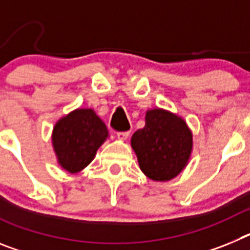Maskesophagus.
Segmentation results:
<instances>
[{
  "label": "esophagus",
  "instance_id": "obj_1",
  "mask_svg": "<svg viewBox=\"0 0 250 250\" xmlns=\"http://www.w3.org/2000/svg\"><path fill=\"white\" fill-rule=\"evenodd\" d=\"M130 135V131H118L116 136H118L119 140H126Z\"/></svg>",
  "mask_w": 250,
  "mask_h": 250
}]
</instances>
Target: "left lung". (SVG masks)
Wrapping results in <instances>:
<instances>
[{
	"mask_svg": "<svg viewBox=\"0 0 250 250\" xmlns=\"http://www.w3.org/2000/svg\"><path fill=\"white\" fill-rule=\"evenodd\" d=\"M131 146L143 173L152 180L175 178L190 156L193 136L184 120L156 109L145 116V126L134 132Z\"/></svg>",
	"mask_w": 250,
	"mask_h": 250,
	"instance_id": "8db88e82",
	"label": "left lung"
}]
</instances>
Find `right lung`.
Wrapping results in <instances>:
<instances>
[{
	"label": "right lung",
	"instance_id": "obj_1",
	"mask_svg": "<svg viewBox=\"0 0 250 250\" xmlns=\"http://www.w3.org/2000/svg\"><path fill=\"white\" fill-rule=\"evenodd\" d=\"M107 138V129L91 109L75 110L55 125L52 141L61 167L77 173L87 167Z\"/></svg>",
	"mask_w": 250,
	"mask_h": 250
}]
</instances>
